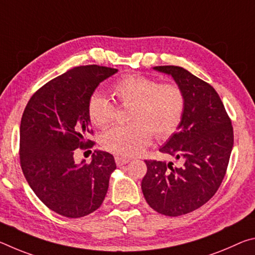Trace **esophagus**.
Segmentation results:
<instances>
[{"label":"esophagus","instance_id":"esophagus-1","mask_svg":"<svg viewBox=\"0 0 255 255\" xmlns=\"http://www.w3.org/2000/svg\"><path fill=\"white\" fill-rule=\"evenodd\" d=\"M115 159H116V163H117V166H119V167L125 165V164H127V163L130 162V159H129V158L122 157V156H116Z\"/></svg>","mask_w":255,"mask_h":255}]
</instances>
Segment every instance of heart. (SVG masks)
<instances>
[{
    "instance_id": "b5f03b06",
    "label": "heart",
    "mask_w": 255,
    "mask_h": 255,
    "mask_svg": "<svg viewBox=\"0 0 255 255\" xmlns=\"http://www.w3.org/2000/svg\"><path fill=\"white\" fill-rule=\"evenodd\" d=\"M110 92L122 107H130L127 126L103 133V148L119 156H135L147 147L154 135L167 138L178 130L185 111L183 89L174 82L161 83L154 77L127 75L111 86ZM117 108L101 94H93L88 103L89 119L101 129L115 122Z\"/></svg>"
}]
</instances>
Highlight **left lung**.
<instances>
[{
    "instance_id": "obj_1",
    "label": "left lung",
    "mask_w": 255,
    "mask_h": 255,
    "mask_svg": "<svg viewBox=\"0 0 255 255\" xmlns=\"http://www.w3.org/2000/svg\"><path fill=\"white\" fill-rule=\"evenodd\" d=\"M173 76L185 94L179 130L159 152L182 158V166L145 159L141 190L157 213L176 217L200 208L221 187L230 162L234 132L222 99L209 83L180 66H155Z\"/></svg>"
}]
</instances>
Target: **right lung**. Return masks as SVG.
<instances>
[{
  "instance_id": "add662e5",
  "label": "right lung",
  "mask_w": 255,
  "mask_h": 255,
  "mask_svg": "<svg viewBox=\"0 0 255 255\" xmlns=\"http://www.w3.org/2000/svg\"><path fill=\"white\" fill-rule=\"evenodd\" d=\"M118 70L76 66L47 82L30 98L20 125V164L36 196L55 213L80 218L102 205L116 170L114 156L96 149L91 163L74 155L96 143L88 103L97 86Z\"/></svg>"
}]
</instances>
